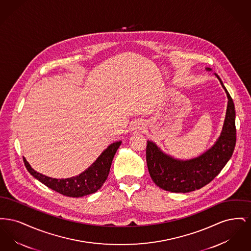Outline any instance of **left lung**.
Instances as JSON below:
<instances>
[{
	"label": "left lung",
	"mask_w": 251,
	"mask_h": 251,
	"mask_svg": "<svg viewBox=\"0 0 251 251\" xmlns=\"http://www.w3.org/2000/svg\"><path fill=\"white\" fill-rule=\"evenodd\" d=\"M215 76L225 89L228 101L223 131L213 148L197 158L179 161L163 153L153 142L147 143L149 172L156 185L166 191L188 193L202 188L220 173L233 153L236 144L234 103L221 79L217 74Z\"/></svg>",
	"instance_id": "left-lung-1"
}]
</instances>
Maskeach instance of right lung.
Segmentation results:
<instances>
[{"label": "right lung", "instance_id": "right-lung-1", "mask_svg": "<svg viewBox=\"0 0 251 251\" xmlns=\"http://www.w3.org/2000/svg\"><path fill=\"white\" fill-rule=\"evenodd\" d=\"M120 144V141L111 144L85 171L76 177L68 179H52L42 175L35 171L24 157V165L32 176L51 190L58 192L67 197L80 198L95 193L105 182L113 158Z\"/></svg>", "mask_w": 251, "mask_h": 251}]
</instances>
